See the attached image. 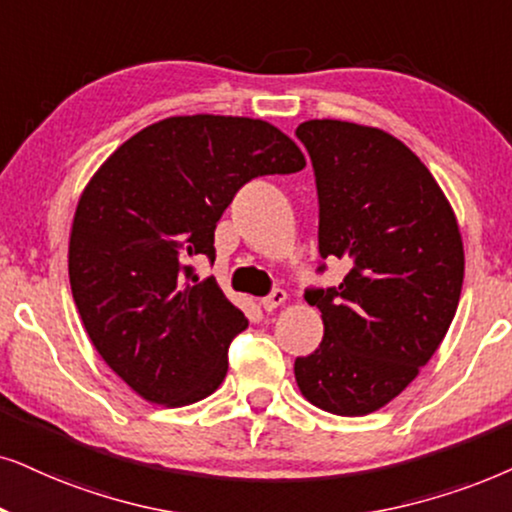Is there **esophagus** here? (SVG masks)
Returning <instances> with one entry per match:
<instances>
[{"label":"esophagus","instance_id":"1","mask_svg":"<svg viewBox=\"0 0 512 512\" xmlns=\"http://www.w3.org/2000/svg\"><path fill=\"white\" fill-rule=\"evenodd\" d=\"M288 300V295H286V290H274V293H271L269 297H262V307H264V312H274V309H278L281 307L283 302Z\"/></svg>","mask_w":512,"mask_h":512}]
</instances>
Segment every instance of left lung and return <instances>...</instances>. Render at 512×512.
<instances>
[{"label":"left lung","instance_id":"1","mask_svg":"<svg viewBox=\"0 0 512 512\" xmlns=\"http://www.w3.org/2000/svg\"><path fill=\"white\" fill-rule=\"evenodd\" d=\"M295 134L316 174L321 257L349 264L338 288L307 293L323 340L295 359V380L309 404L366 416L442 345L463 288L461 229L432 172L385 129L307 120Z\"/></svg>","mask_w":512,"mask_h":512}]
</instances>
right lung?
<instances>
[{"label": "right lung", "instance_id": "add662e5", "mask_svg": "<svg viewBox=\"0 0 512 512\" xmlns=\"http://www.w3.org/2000/svg\"><path fill=\"white\" fill-rule=\"evenodd\" d=\"M307 165L288 134L238 115H174L129 137L77 200L70 290L101 359L151 404L222 385L248 319L189 257L215 260V226L245 181Z\"/></svg>", "mask_w": 512, "mask_h": 512}]
</instances>
